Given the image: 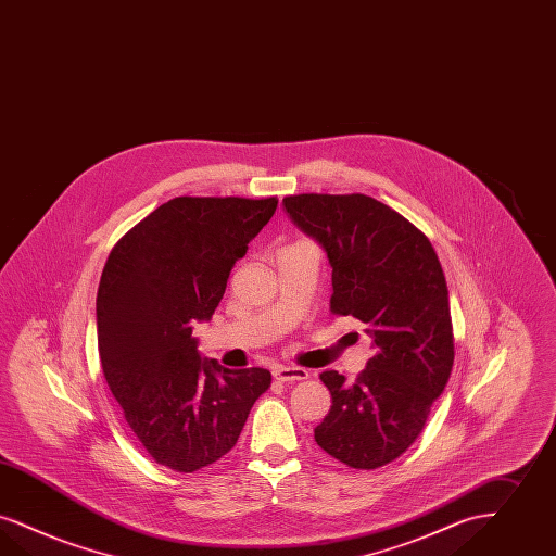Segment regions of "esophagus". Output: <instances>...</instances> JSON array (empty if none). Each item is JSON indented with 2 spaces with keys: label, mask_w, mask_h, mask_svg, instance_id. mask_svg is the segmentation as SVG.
<instances>
[{
  "label": "esophagus",
  "mask_w": 556,
  "mask_h": 556,
  "mask_svg": "<svg viewBox=\"0 0 556 556\" xmlns=\"http://www.w3.org/2000/svg\"><path fill=\"white\" fill-rule=\"evenodd\" d=\"M273 377H275V380H279V382H295V380H306L311 375H308V370H304V368L277 366V368L273 370Z\"/></svg>",
  "instance_id": "1"
}]
</instances>
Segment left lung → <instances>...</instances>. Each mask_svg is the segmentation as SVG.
I'll list each match as a JSON object with an SVG mask.
<instances>
[{"label": "left lung", "instance_id": "left-lung-1", "mask_svg": "<svg viewBox=\"0 0 556 556\" xmlns=\"http://www.w3.org/2000/svg\"><path fill=\"white\" fill-rule=\"evenodd\" d=\"M289 219L327 252L331 312L366 323L375 356L354 382L320 375L333 405L316 444L354 469L405 453L451 377L455 348L443 267L422 231L366 194L286 197Z\"/></svg>", "mask_w": 556, "mask_h": 556}]
</instances>
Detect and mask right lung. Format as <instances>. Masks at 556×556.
Masks as SVG:
<instances>
[{
	"label": "right lung",
	"mask_w": 556,
	"mask_h": 556,
	"mask_svg": "<svg viewBox=\"0 0 556 556\" xmlns=\"http://www.w3.org/2000/svg\"><path fill=\"white\" fill-rule=\"evenodd\" d=\"M275 208V197H178L113 245L97 291L101 368L159 466L192 473L222 459L270 387L265 368L200 357L192 327L211 320Z\"/></svg>",
	"instance_id": "1"
}]
</instances>
